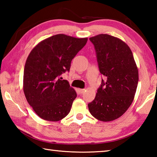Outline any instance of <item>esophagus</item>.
<instances>
[{
	"label": "esophagus",
	"mask_w": 157,
	"mask_h": 157,
	"mask_svg": "<svg viewBox=\"0 0 157 157\" xmlns=\"http://www.w3.org/2000/svg\"><path fill=\"white\" fill-rule=\"evenodd\" d=\"M85 91V89H79V92L80 93V94H83V93Z\"/></svg>",
	"instance_id": "1"
}]
</instances>
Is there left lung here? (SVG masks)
Returning a JSON list of instances; mask_svg holds the SVG:
<instances>
[{
    "label": "left lung",
    "mask_w": 157,
    "mask_h": 157,
    "mask_svg": "<svg viewBox=\"0 0 157 157\" xmlns=\"http://www.w3.org/2000/svg\"><path fill=\"white\" fill-rule=\"evenodd\" d=\"M96 52L98 68L105 76L95 99L88 104L91 115L108 122L128 109L136 94L139 71L129 47L115 36L101 34L89 38Z\"/></svg>",
    "instance_id": "left-lung-1"
}]
</instances>
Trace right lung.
<instances>
[{
  "instance_id": "add662e5",
  "label": "right lung",
  "mask_w": 157,
  "mask_h": 157,
  "mask_svg": "<svg viewBox=\"0 0 157 157\" xmlns=\"http://www.w3.org/2000/svg\"><path fill=\"white\" fill-rule=\"evenodd\" d=\"M87 38L59 34L44 39L32 50L23 73V91L41 118L59 121L68 115L77 94L62 74L86 45Z\"/></svg>"
}]
</instances>
